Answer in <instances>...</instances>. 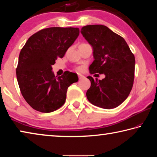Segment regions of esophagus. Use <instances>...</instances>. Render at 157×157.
I'll return each mask as SVG.
<instances>
[{"label":"esophagus","instance_id":"esophagus-1","mask_svg":"<svg viewBox=\"0 0 157 157\" xmlns=\"http://www.w3.org/2000/svg\"><path fill=\"white\" fill-rule=\"evenodd\" d=\"M84 78V75H81V74H78V78H79V79H83Z\"/></svg>","mask_w":157,"mask_h":157}]
</instances>
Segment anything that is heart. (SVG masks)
<instances>
[{"instance_id":"obj_1","label":"heart","mask_w":157,"mask_h":157,"mask_svg":"<svg viewBox=\"0 0 157 157\" xmlns=\"http://www.w3.org/2000/svg\"><path fill=\"white\" fill-rule=\"evenodd\" d=\"M77 70H78V71H81L82 70V68L81 67H78V68H77Z\"/></svg>"}]
</instances>
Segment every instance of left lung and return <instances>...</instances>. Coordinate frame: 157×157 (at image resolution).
<instances>
[{
	"instance_id": "left-lung-1",
	"label": "left lung",
	"mask_w": 157,
	"mask_h": 157,
	"mask_svg": "<svg viewBox=\"0 0 157 157\" xmlns=\"http://www.w3.org/2000/svg\"><path fill=\"white\" fill-rule=\"evenodd\" d=\"M81 33L91 45L94 60L91 74H105L102 80L91 76L87 99L95 106L107 109L118 107L127 99L134 79L135 57L121 36L103 25L84 26Z\"/></svg>"
}]
</instances>
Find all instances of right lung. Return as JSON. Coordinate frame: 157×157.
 <instances>
[{
  "label": "right lung",
  "instance_id": "add662e5",
  "mask_svg": "<svg viewBox=\"0 0 157 157\" xmlns=\"http://www.w3.org/2000/svg\"><path fill=\"white\" fill-rule=\"evenodd\" d=\"M79 34L78 28H48L33 34L21 49L17 78L23 97L30 107L42 113L59 109L71 84L78 81L76 73L65 71L55 77L52 65L62 58Z\"/></svg>",
  "mask_w": 157,
  "mask_h": 157
}]
</instances>
